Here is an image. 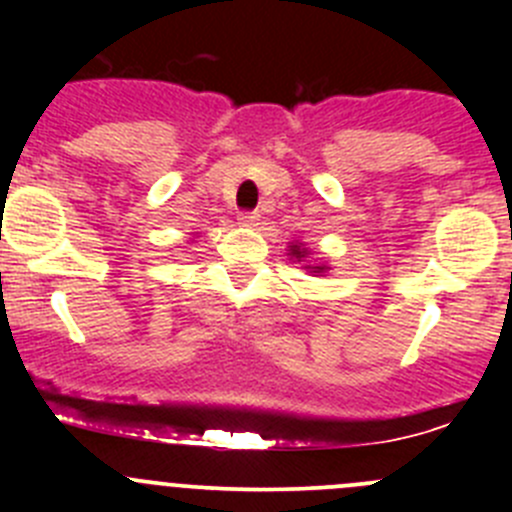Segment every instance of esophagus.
I'll return each mask as SVG.
<instances>
[{
	"label": "esophagus",
	"mask_w": 512,
	"mask_h": 512,
	"mask_svg": "<svg viewBox=\"0 0 512 512\" xmlns=\"http://www.w3.org/2000/svg\"><path fill=\"white\" fill-rule=\"evenodd\" d=\"M237 220L245 227H257L260 225V213H257V210H245V213L237 215Z\"/></svg>",
	"instance_id": "34e87169"
}]
</instances>
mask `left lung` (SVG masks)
<instances>
[{
	"label": "left lung",
	"mask_w": 512,
	"mask_h": 512,
	"mask_svg": "<svg viewBox=\"0 0 512 512\" xmlns=\"http://www.w3.org/2000/svg\"><path fill=\"white\" fill-rule=\"evenodd\" d=\"M302 252H304V250H299V245H292V255H297V257H304ZM322 270H324V267H317V272H322Z\"/></svg>",
	"instance_id": "obj_1"
}]
</instances>
